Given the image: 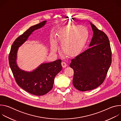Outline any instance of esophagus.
Listing matches in <instances>:
<instances>
[{
  "mask_svg": "<svg viewBox=\"0 0 121 121\" xmlns=\"http://www.w3.org/2000/svg\"><path fill=\"white\" fill-rule=\"evenodd\" d=\"M61 64H62V67H63V68H65V67L67 66L65 62H62V63H61Z\"/></svg>",
  "mask_w": 121,
  "mask_h": 121,
  "instance_id": "obj_1",
  "label": "esophagus"
}]
</instances>
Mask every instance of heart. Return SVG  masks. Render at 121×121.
<instances>
[{"label": "heart", "mask_w": 121, "mask_h": 121, "mask_svg": "<svg viewBox=\"0 0 121 121\" xmlns=\"http://www.w3.org/2000/svg\"><path fill=\"white\" fill-rule=\"evenodd\" d=\"M57 40L62 45L63 53L66 56H73L78 55L84 47L88 37V31L84 26L68 25L61 29L57 34ZM57 44L53 42L51 50L56 52Z\"/></svg>", "instance_id": "b5f03b06"}]
</instances>
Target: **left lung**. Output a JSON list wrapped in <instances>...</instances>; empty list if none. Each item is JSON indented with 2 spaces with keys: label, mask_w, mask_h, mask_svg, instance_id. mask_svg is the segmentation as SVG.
Listing matches in <instances>:
<instances>
[{
  "label": "left lung",
  "mask_w": 121,
  "mask_h": 121,
  "mask_svg": "<svg viewBox=\"0 0 121 121\" xmlns=\"http://www.w3.org/2000/svg\"><path fill=\"white\" fill-rule=\"evenodd\" d=\"M93 34L89 48L71 60L73 84L81 91L98 87L104 81L112 63V52L106 34L90 22Z\"/></svg>",
  "instance_id": "8db88e82"
}]
</instances>
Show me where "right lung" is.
Listing matches in <instances>:
<instances>
[{
    "label": "right lung",
    "mask_w": 121,
    "mask_h": 121,
    "mask_svg": "<svg viewBox=\"0 0 121 121\" xmlns=\"http://www.w3.org/2000/svg\"><path fill=\"white\" fill-rule=\"evenodd\" d=\"M46 22L31 26L17 38L11 47L9 56L10 67L17 84L25 91L36 96L43 95L52 89L55 77L62 69L61 60L43 63L32 71H25L20 69L17 64V52L32 32L43 27Z\"/></svg>",
    "instance_id": "1"
}]
</instances>
